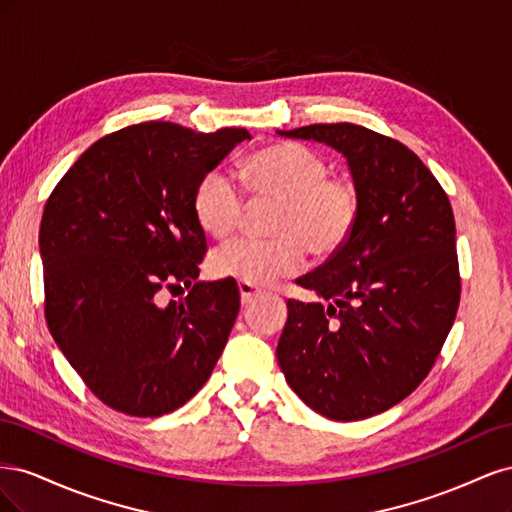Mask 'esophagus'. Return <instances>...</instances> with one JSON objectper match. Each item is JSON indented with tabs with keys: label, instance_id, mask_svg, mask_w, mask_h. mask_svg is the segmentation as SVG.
<instances>
[{
	"label": "esophagus",
	"instance_id": "obj_1",
	"mask_svg": "<svg viewBox=\"0 0 512 512\" xmlns=\"http://www.w3.org/2000/svg\"><path fill=\"white\" fill-rule=\"evenodd\" d=\"M239 292H241V303H243V305H247L254 297H258V294H260V290H258L256 286L243 284V282L239 284Z\"/></svg>",
	"mask_w": 512,
	"mask_h": 512
}]
</instances>
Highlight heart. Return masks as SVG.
Segmentation results:
<instances>
[{"mask_svg": "<svg viewBox=\"0 0 512 512\" xmlns=\"http://www.w3.org/2000/svg\"><path fill=\"white\" fill-rule=\"evenodd\" d=\"M241 183L254 198L277 200L271 215L273 239H237L211 254V273L252 286H269L297 275L307 250L318 258L337 254L352 237L361 196L346 177L329 175L314 149L280 141L247 153ZM224 170L213 168L194 188V215L207 235L226 239L241 224L245 194Z\"/></svg>", "mask_w": 512, "mask_h": 512, "instance_id": "1", "label": "heart"}]
</instances>
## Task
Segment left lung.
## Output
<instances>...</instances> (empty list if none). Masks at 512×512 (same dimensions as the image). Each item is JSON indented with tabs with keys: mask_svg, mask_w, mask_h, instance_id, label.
<instances>
[{
	"mask_svg": "<svg viewBox=\"0 0 512 512\" xmlns=\"http://www.w3.org/2000/svg\"><path fill=\"white\" fill-rule=\"evenodd\" d=\"M342 151L361 196L352 237L288 299L277 344L288 384L331 421H361L406 399L436 363L461 299L451 200L414 151L356 123L280 132Z\"/></svg>",
	"mask_w": 512,
	"mask_h": 512,
	"instance_id": "left-lung-1",
	"label": "left lung"
}]
</instances>
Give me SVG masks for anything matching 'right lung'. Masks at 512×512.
Segmentation results:
<instances>
[{
    "mask_svg": "<svg viewBox=\"0 0 512 512\" xmlns=\"http://www.w3.org/2000/svg\"><path fill=\"white\" fill-rule=\"evenodd\" d=\"M243 128L194 132L145 121L102 136L59 179L42 213L44 318L102 404L162 416L192 399L239 314L232 280L196 282L207 254L192 198ZM190 287L164 304L166 289Z\"/></svg>",
    "mask_w": 512,
    "mask_h": 512,
    "instance_id": "right-lung-1",
    "label": "right lung"
}]
</instances>
